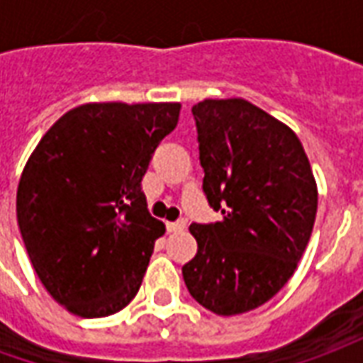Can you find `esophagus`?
Returning a JSON list of instances; mask_svg holds the SVG:
<instances>
[{"label":"esophagus","mask_w":363,"mask_h":363,"mask_svg":"<svg viewBox=\"0 0 363 363\" xmlns=\"http://www.w3.org/2000/svg\"><path fill=\"white\" fill-rule=\"evenodd\" d=\"M186 228V221H171V223H167V231L169 233H177V231H182V229Z\"/></svg>","instance_id":"esophagus-1"}]
</instances>
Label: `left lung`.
Listing matches in <instances>:
<instances>
[{
  "instance_id": "left-lung-1",
  "label": "left lung",
  "mask_w": 363,
  "mask_h": 363,
  "mask_svg": "<svg viewBox=\"0 0 363 363\" xmlns=\"http://www.w3.org/2000/svg\"><path fill=\"white\" fill-rule=\"evenodd\" d=\"M208 204L221 221L192 223L190 296L231 317L264 305L294 276L317 216V182L296 132L245 99L192 106Z\"/></svg>"
}]
</instances>
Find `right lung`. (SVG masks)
Returning a JSON list of instances; mask_svg holds the SVG:
<instances>
[{
    "label": "right lung",
    "mask_w": 363,
    "mask_h": 363,
    "mask_svg": "<svg viewBox=\"0 0 363 363\" xmlns=\"http://www.w3.org/2000/svg\"><path fill=\"white\" fill-rule=\"evenodd\" d=\"M181 103H87L43 135L21 174L17 221L46 291L83 319L124 309L142 286L163 221L142 179Z\"/></svg>",
    "instance_id": "add662e5"
}]
</instances>
